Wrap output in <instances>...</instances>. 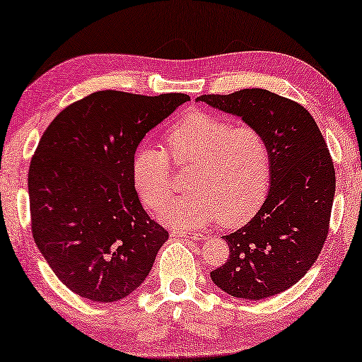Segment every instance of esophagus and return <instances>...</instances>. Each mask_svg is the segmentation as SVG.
<instances>
[{
    "label": "esophagus",
    "instance_id": "1",
    "mask_svg": "<svg viewBox=\"0 0 362 362\" xmlns=\"http://www.w3.org/2000/svg\"><path fill=\"white\" fill-rule=\"evenodd\" d=\"M173 237H181V239H191V240H202L204 235L199 234V233H182V230H173L171 233Z\"/></svg>",
    "mask_w": 362,
    "mask_h": 362
}]
</instances>
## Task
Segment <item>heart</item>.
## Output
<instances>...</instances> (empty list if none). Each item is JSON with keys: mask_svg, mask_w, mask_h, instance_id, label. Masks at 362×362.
Here are the masks:
<instances>
[{"mask_svg": "<svg viewBox=\"0 0 362 362\" xmlns=\"http://www.w3.org/2000/svg\"><path fill=\"white\" fill-rule=\"evenodd\" d=\"M176 167L191 168V194L160 210L170 226L192 229L215 220L237 226L253 216L268 194L271 156L268 141L253 127H235L211 114H192L163 136ZM163 149L142 146L133 157V181L141 199L158 209L175 192L173 168Z\"/></svg>", "mask_w": 362, "mask_h": 362, "instance_id": "heart-1", "label": "heart"}]
</instances>
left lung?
Wrapping results in <instances>:
<instances>
[{"label": "left lung", "instance_id": "8db88e82", "mask_svg": "<svg viewBox=\"0 0 362 362\" xmlns=\"http://www.w3.org/2000/svg\"><path fill=\"white\" fill-rule=\"evenodd\" d=\"M199 100L262 132L271 156L264 204L245 226L223 237L229 258L210 277L230 297H274L310 271L327 239L335 195L327 144L303 105L268 90L204 94Z\"/></svg>", "mask_w": 362, "mask_h": 362}]
</instances>
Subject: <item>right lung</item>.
Here are the masks:
<instances>
[{"label": "right lung", "mask_w": 362, "mask_h": 362, "mask_svg": "<svg viewBox=\"0 0 362 362\" xmlns=\"http://www.w3.org/2000/svg\"><path fill=\"white\" fill-rule=\"evenodd\" d=\"M186 100L98 91L65 107L41 136L28 170L33 240L74 293L112 303L146 281L168 230L142 209L133 157Z\"/></svg>", "instance_id": "add662e5"}]
</instances>
